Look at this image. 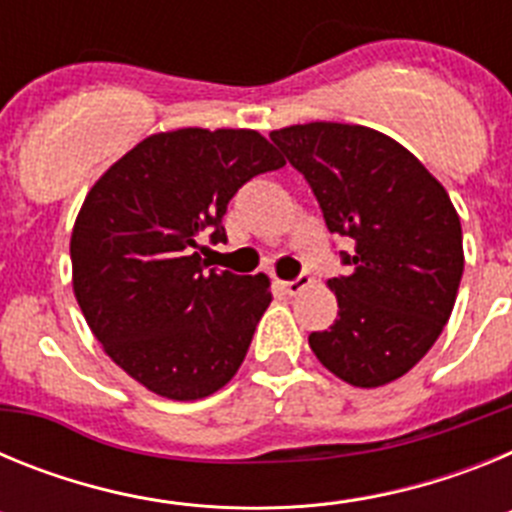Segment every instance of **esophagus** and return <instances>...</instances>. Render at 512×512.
<instances>
[{"label": "esophagus", "instance_id": "34e87169", "mask_svg": "<svg viewBox=\"0 0 512 512\" xmlns=\"http://www.w3.org/2000/svg\"><path fill=\"white\" fill-rule=\"evenodd\" d=\"M310 282L312 279L307 277V274H300V277L292 279V282H282V289L287 292V295H300L302 289H305Z\"/></svg>", "mask_w": 512, "mask_h": 512}]
</instances>
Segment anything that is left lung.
Segmentation results:
<instances>
[{"label": "left lung", "mask_w": 512, "mask_h": 512, "mask_svg": "<svg viewBox=\"0 0 512 512\" xmlns=\"http://www.w3.org/2000/svg\"><path fill=\"white\" fill-rule=\"evenodd\" d=\"M323 210L348 235L346 277L328 279L338 318L310 333L312 354L354 387L408 374L449 323L464 271L461 223L449 194L390 135L364 125L307 122L269 135Z\"/></svg>", "instance_id": "left-lung-1"}]
</instances>
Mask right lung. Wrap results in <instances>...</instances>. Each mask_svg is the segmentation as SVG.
<instances>
[{"mask_svg": "<svg viewBox=\"0 0 512 512\" xmlns=\"http://www.w3.org/2000/svg\"><path fill=\"white\" fill-rule=\"evenodd\" d=\"M287 164L256 130L148 135L99 176L71 230L74 295L94 338L153 395L202 400L230 382L271 302L266 274L207 269L233 194Z\"/></svg>", "mask_w": 512, "mask_h": 512, "instance_id": "right-lung-1", "label": "right lung"}]
</instances>
